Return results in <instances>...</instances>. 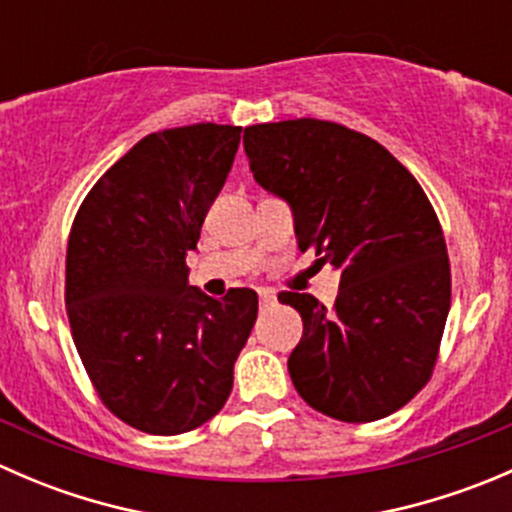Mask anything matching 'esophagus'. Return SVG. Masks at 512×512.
<instances>
[{
	"label": "esophagus",
	"instance_id": "esophagus-1",
	"mask_svg": "<svg viewBox=\"0 0 512 512\" xmlns=\"http://www.w3.org/2000/svg\"><path fill=\"white\" fill-rule=\"evenodd\" d=\"M275 302H277L275 292H272V289H262V292H260V307L267 309V307H272Z\"/></svg>",
	"mask_w": 512,
	"mask_h": 512
}]
</instances>
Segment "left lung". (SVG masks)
<instances>
[{
    "instance_id": "left-lung-1",
    "label": "left lung",
    "mask_w": 512,
    "mask_h": 512,
    "mask_svg": "<svg viewBox=\"0 0 512 512\" xmlns=\"http://www.w3.org/2000/svg\"><path fill=\"white\" fill-rule=\"evenodd\" d=\"M242 141L257 183L292 205L299 250L342 272L334 307L277 297L304 322L287 361L294 389L337 421L394 414L431 379L451 309L431 200L381 143L342 123H260Z\"/></svg>"
}]
</instances>
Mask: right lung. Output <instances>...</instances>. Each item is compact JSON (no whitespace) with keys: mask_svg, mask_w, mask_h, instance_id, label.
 <instances>
[{"mask_svg":"<svg viewBox=\"0 0 512 512\" xmlns=\"http://www.w3.org/2000/svg\"><path fill=\"white\" fill-rule=\"evenodd\" d=\"M240 126L193 123L138 141L81 203L66 247V314L98 399L153 436L210 421L257 319V294L213 299L185 257L240 146Z\"/></svg>","mask_w":512,"mask_h":512,"instance_id":"add662e5","label":"right lung"}]
</instances>
